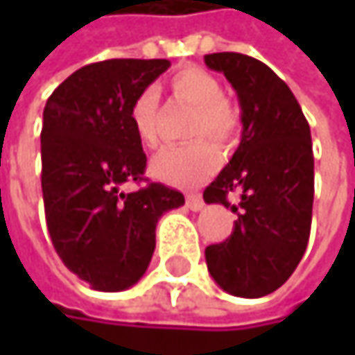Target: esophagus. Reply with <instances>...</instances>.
Segmentation results:
<instances>
[{
	"instance_id": "34e87169",
	"label": "esophagus",
	"mask_w": 355,
	"mask_h": 355,
	"mask_svg": "<svg viewBox=\"0 0 355 355\" xmlns=\"http://www.w3.org/2000/svg\"><path fill=\"white\" fill-rule=\"evenodd\" d=\"M203 199L199 197V195H187V207L191 209V211H201L203 209Z\"/></svg>"
}]
</instances>
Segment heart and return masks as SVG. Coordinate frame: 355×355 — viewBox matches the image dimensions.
I'll return each mask as SVG.
<instances>
[{"mask_svg": "<svg viewBox=\"0 0 355 355\" xmlns=\"http://www.w3.org/2000/svg\"><path fill=\"white\" fill-rule=\"evenodd\" d=\"M171 88L175 96L195 107L189 135H207L220 146H230L241 131V114L224 98L222 84L207 71L197 67L180 69L171 78ZM129 123L135 137L146 146L154 148L158 144V92L154 88L141 90L131 107ZM218 166V154L207 139H195L184 146L164 148L152 158V177L180 187L191 189L201 184Z\"/></svg>", "mask_w": 355, "mask_h": 355, "instance_id": "heart-1", "label": "heart"}]
</instances>
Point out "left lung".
Wrapping results in <instances>:
<instances>
[{"label":"left lung","mask_w":355,"mask_h":355,"mask_svg":"<svg viewBox=\"0 0 355 355\" xmlns=\"http://www.w3.org/2000/svg\"><path fill=\"white\" fill-rule=\"evenodd\" d=\"M239 96L243 137L205 203H228L241 193L232 234L205 248L207 271L228 294L261 298L288 282L311 236L315 158L311 127L296 96L273 69L241 53L205 55Z\"/></svg>","instance_id":"8db88e82"}]
</instances>
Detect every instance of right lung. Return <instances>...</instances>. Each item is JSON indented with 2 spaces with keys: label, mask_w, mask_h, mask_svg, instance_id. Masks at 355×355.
<instances>
[{
  "label": "right lung",
  "mask_w": 355,
  "mask_h": 355,
  "mask_svg": "<svg viewBox=\"0 0 355 355\" xmlns=\"http://www.w3.org/2000/svg\"><path fill=\"white\" fill-rule=\"evenodd\" d=\"M168 59H108L73 71L42 110L40 160L46 228L63 265L98 292H121L146 273L156 224L184 197L141 180L146 154L129 123L133 98Z\"/></svg>",
  "instance_id": "obj_1"
}]
</instances>
